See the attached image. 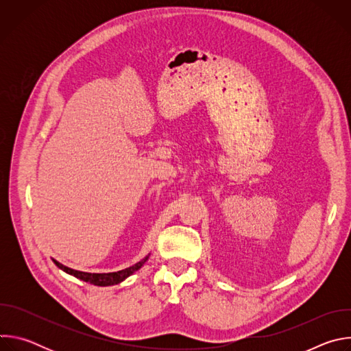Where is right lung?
Here are the masks:
<instances>
[{"label": "right lung", "mask_w": 351, "mask_h": 351, "mask_svg": "<svg viewBox=\"0 0 351 351\" xmlns=\"http://www.w3.org/2000/svg\"><path fill=\"white\" fill-rule=\"evenodd\" d=\"M148 257H149V254L145 256V257H144L141 261H138L137 264H134V265H132V267H129V268H126V269H122V271H118V272H110V274H90V272H82V271H76V269L68 268V267L62 265L61 263H58L57 260H53V261H54V264H56L60 269L65 271V272L69 274V275L76 276V278L80 279V280L88 282V283L95 285V286H112V285H118V283L123 282L128 276H130L132 274H134L136 271H138V269L144 265V263L148 260Z\"/></svg>", "instance_id": "right-lung-1"}]
</instances>
